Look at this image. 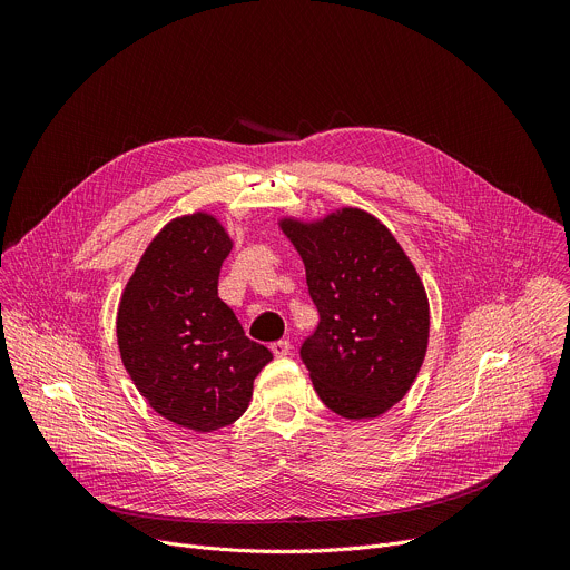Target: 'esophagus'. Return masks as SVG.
Listing matches in <instances>:
<instances>
[{
    "label": "esophagus",
    "instance_id": "34e87169",
    "mask_svg": "<svg viewBox=\"0 0 570 570\" xmlns=\"http://www.w3.org/2000/svg\"><path fill=\"white\" fill-rule=\"evenodd\" d=\"M271 352H273L277 358L288 356V352H291V343H288V341H275V343H271Z\"/></svg>",
    "mask_w": 570,
    "mask_h": 570
}]
</instances>
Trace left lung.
<instances>
[{"instance_id": "8db88e82", "label": "left lung", "mask_w": 570, "mask_h": 570, "mask_svg": "<svg viewBox=\"0 0 570 570\" xmlns=\"http://www.w3.org/2000/svg\"><path fill=\"white\" fill-rule=\"evenodd\" d=\"M317 308L302 343L322 403L347 420L383 415L411 390L429 345V299L385 225L343 209L317 225L284 220Z\"/></svg>"}]
</instances>
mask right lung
<instances>
[{"label": "right lung", "instance_id": "right-lung-1", "mask_svg": "<svg viewBox=\"0 0 570 570\" xmlns=\"http://www.w3.org/2000/svg\"><path fill=\"white\" fill-rule=\"evenodd\" d=\"M229 250L216 218L171 220L150 240L117 315L121 361L141 396L161 417L198 433L246 413L255 376L273 361L218 297Z\"/></svg>", "mask_w": 570, "mask_h": 570}]
</instances>
